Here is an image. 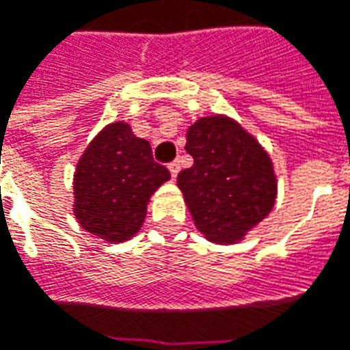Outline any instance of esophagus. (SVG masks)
<instances>
[{
	"mask_svg": "<svg viewBox=\"0 0 350 350\" xmlns=\"http://www.w3.org/2000/svg\"><path fill=\"white\" fill-rule=\"evenodd\" d=\"M168 170H170L172 178H176V176H178V172H180V163H178V161H172V163L168 165Z\"/></svg>",
	"mask_w": 350,
	"mask_h": 350,
	"instance_id": "1",
	"label": "esophagus"
}]
</instances>
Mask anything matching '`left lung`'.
Returning a JSON list of instances; mask_svg holds the SVG:
<instances>
[{
	"mask_svg": "<svg viewBox=\"0 0 350 350\" xmlns=\"http://www.w3.org/2000/svg\"><path fill=\"white\" fill-rule=\"evenodd\" d=\"M185 151L193 165L178 174V185L206 239L234 243L272 211L275 176L270 157L234 120L199 118L187 130Z\"/></svg>",
	"mask_w": 350,
	"mask_h": 350,
	"instance_id": "obj_1",
	"label": "left lung"
}]
</instances>
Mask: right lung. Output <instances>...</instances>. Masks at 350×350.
I'll use <instances>...</instances> for the list:
<instances>
[{"mask_svg":"<svg viewBox=\"0 0 350 350\" xmlns=\"http://www.w3.org/2000/svg\"><path fill=\"white\" fill-rule=\"evenodd\" d=\"M170 178L151 145L124 122L109 124L76 165L75 215L90 234L124 241L142 228L147 201Z\"/></svg>","mask_w":350,"mask_h":350,"instance_id":"right-lung-1","label":"right lung"}]
</instances>
